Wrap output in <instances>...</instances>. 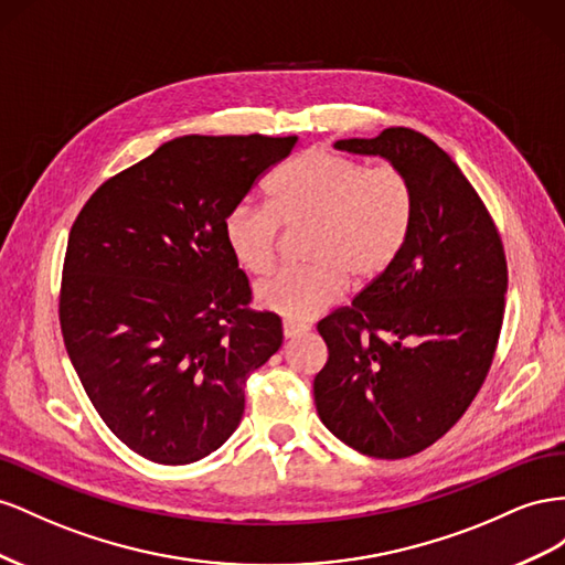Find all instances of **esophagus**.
Masks as SVG:
<instances>
[{
    "label": "esophagus",
    "instance_id": "esophagus-1",
    "mask_svg": "<svg viewBox=\"0 0 565 565\" xmlns=\"http://www.w3.org/2000/svg\"><path fill=\"white\" fill-rule=\"evenodd\" d=\"M308 324H296V321H284V335L286 338H296V335H302L308 333Z\"/></svg>",
    "mask_w": 565,
    "mask_h": 565
}]
</instances>
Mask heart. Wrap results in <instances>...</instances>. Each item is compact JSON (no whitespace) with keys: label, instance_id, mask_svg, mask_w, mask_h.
Returning <instances> with one entry per match:
<instances>
[{"label":"heart","instance_id":"1","mask_svg":"<svg viewBox=\"0 0 565 565\" xmlns=\"http://www.w3.org/2000/svg\"><path fill=\"white\" fill-rule=\"evenodd\" d=\"M267 205L236 203L222 220L224 244L241 269L265 277L277 263L281 227L305 230L302 269L257 286L260 308L302 324L341 298L348 279L369 286L405 253L416 220V193L395 166L369 168L329 149L288 160L267 182Z\"/></svg>","mask_w":565,"mask_h":565}]
</instances>
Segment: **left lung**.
<instances>
[{"label":"left lung","instance_id":"left-lung-1","mask_svg":"<svg viewBox=\"0 0 565 565\" xmlns=\"http://www.w3.org/2000/svg\"><path fill=\"white\" fill-rule=\"evenodd\" d=\"M335 149L383 156L409 177L414 232L393 269L317 324L329 348L317 414L376 459L430 447L469 409L504 319L507 255L486 203L438 143L409 127Z\"/></svg>","mask_w":565,"mask_h":565}]
</instances>
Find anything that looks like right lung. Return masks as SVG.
<instances>
[{"instance_id":"add662e5","label":"right lung","mask_w":565,"mask_h":565,"mask_svg":"<svg viewBox=\"0 0 565 565\" xmlns=\"http://www.w3.org/2000/svg\"><path fill=\"white\" fill-rule=\"evenodd\" d=\"M298 137H177L110 177L75 217L58 296L63 343L118 440L180 466L215 452L244 385L281 348L250 310L222 220Z\"/></svg>"}]
</instances>
